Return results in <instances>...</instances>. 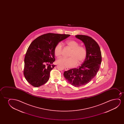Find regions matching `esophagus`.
I'll use <instances>...</instances> for the list:
<instances>
[{
	"instance_id": "obj_1",
	"label": "esophagus",
	"mask_w": 124,
	"mask_h": 124,
	"mask_svg": "<svg viewBox=\"0 0 124 124\" xmlns=\"http://www.w3.org/2000/svg\"><path fill=\"white\" fill-rule=\"evenodd\" d=\"M65 71H68V70H69V69H68V68H67V67H65Z\"/></svg>"
}]
</instances>
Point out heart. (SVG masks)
I'll list each match as a JSON object with an SVG mask.
<instances>
[{"mask_svg":"<svg viewBox=\"0 0 124 124\" xmlns=\"http://www.w3.org/2000/svg\"><path fill=\"white\" fill-rule=\"evenodd\" d=\"M66 44L71 49L70 53V58L61 57L57 60V63L67 67H72L76 64H80L83 63L86 57V49L83 46H79L76 41L68 40ZM62 53V46L60 43L56 44L54 47V54L55 56L59 57Z\"/></svg>","mask_w":124,"mask_h":124,"instance_id":"obj_1","label":"heart"}]
</instances>
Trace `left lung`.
<instances>
[{"label":"left lung","instance_id":"1","mask_svg":"<svg viewBox=\"0 0 124 124\" xmlns=\"http://www.w3.org/2000/svg\"><path fill=\"white\" fill-rule=\"evenodd\" d=\"M75 37L85 45L86 57L81 66L65 71L63 75L70 84L79 87L88 83L97 75L101 63L102 55L98 44L92 38L81 35Z\"/></svg>","mask_w":124,"mask_h":124}]
</instances>
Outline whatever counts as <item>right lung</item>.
Listing matches in <instances>:
<instances>
[{
	"instance_id": "add662e5",
	"label": "right lung",
	"mask_w": 124,
	"mask_h": 124,
	"mask_svg": "<svg viewBox=\"0 0 124 124\" xmlns=\"http://www.w3.org/2000/svg\"><path fill=\"white\" fill-rule=\"evenodd\" d=\"M70 36L48 33L37 38L30 45L24 58V76L33 86L38 87L49 80L55 65L54 48L56 44Z\"/></svg>"
}]
</instances>
